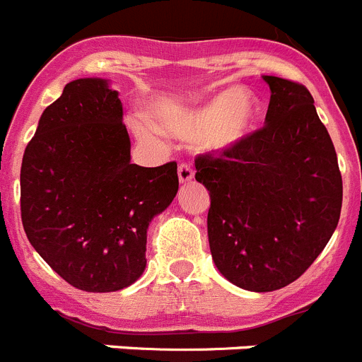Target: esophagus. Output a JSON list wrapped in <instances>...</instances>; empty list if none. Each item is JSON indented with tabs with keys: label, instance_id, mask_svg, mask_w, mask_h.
<instances>
[{
	"label": "esophagus",
	"instance_id": "34e87169",
	"mask_svg": "<svg viewBox=\"0 0 362 362\" xmlns=\"http://www.w3.org/2000/svg\"><path fill=\"white\" fill-rule=\"evenodd\" d=\"M177 175L181 183H187V181H192V179H194V170H192V166L188 165V163H181L177 168Z\"/></svg>",
	"mask_w": 362,
	"mask_h": 362
}]
</instances>
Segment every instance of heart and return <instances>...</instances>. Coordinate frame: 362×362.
<instances>
[{"label": "heart", "mask_w": 362, "mask_h": 362, "mask_svg": "<svg viewBox=\"0 0 362 362\" xmlns=\"http://www.w3.org/2000/svg\"><path fill=\"white\" fill-rule=\"evenodd\" d=\"M259 119L257 99L246 90H226L199 107L161 105L158 121L166 132L179 137L204 134L206 145L216 150L238 146L250 136ZM137 132H146L143 123H136Z\"/></svg>", "instance_id": "heart-1"}]
</instances>
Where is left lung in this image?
<instances>
[{"instance_id":"8db88e82","label":"left lung","mask_w":362,"mask_h":362,"mask_svg":"<svg viewBox=\"0 0 362 362\" xmlns=\"http://www.w3.org/2000/svg\"><path fill=\"white\" fill-rule=\"evenodd\" d=\"M267 124L245 141L196 158L210 194L217 270L239 288L272 292L317 259L339 223L343 177L330 134L305 85L264 76Z\"/></svg>"}]
</instances>
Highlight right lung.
<instances>
[{"label":"right lung","mask_w":362,"mask_h":362,"mask_svg":"<svg viewBox=\"0 0 362 362\" xmlns=\"http://www.w3.org/2000/svg\"><path fill=\"white\" fill-rule=\"evenodd\" d=\"M179 188L177 163H130L123 105L107 79L66 83L45 108L21 163L30 245L69 284L116 292L146 267V228Z\"/></svg>","instance_id":"1"}]
</instances>
